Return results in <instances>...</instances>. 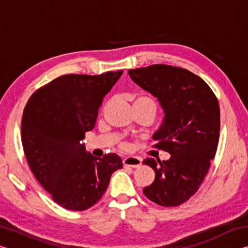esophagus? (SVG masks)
I'll return each mask as SVG.
<instances>
[{
    "label": "esophagus",
    "instance_id": "obj_1",
    "mask_svg": "<svg viewBox=\"0 0 248 248\" xmlns=\"http://www.w3.org/2000/svg\"><path fill=\"white\" fill-rule=\"evenodd\" d=\"M124 165L128 167H132V169H137V167L141 166V158L137 156H125L124 159Z\"/></svg>",
    "mask_w": 248,
    "mask_h": 248
}]
</instances>
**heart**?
Returning a JSON list of instances; mask_svg holds the SVG:
<instances>
[{"mask_svg": "<svg viewBox=\"0 0 248 248\" xmlns=\"http://www.w3.org/2000/svg\"><path fill=\"white\" fill-rule=\"evenodd\" d=\"M133 103H144V104H149V105H152V106L155 108V104L154 102L151 98L146 97V96H139V97H137L134 99Z\"/></svg>", "mask_w": 248, "mask_h": 248, "instance_id": "b5f03b06", "label": "heart"}]
</instances>
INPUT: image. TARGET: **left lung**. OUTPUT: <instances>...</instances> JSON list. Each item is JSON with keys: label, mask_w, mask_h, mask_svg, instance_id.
<instances>
[{"label": "left lung", "mask_w": 248, "mask_h": 248, "mask_svg": "<svg viewBox=\"0 0 248 248\" xmlns=\"http://www.w3.org/2000/svg\"><path fill=\"white\" fill-rule=\"evenodd\" d=\"M132 81L156 97L164 112L153 134L167 161L152 157L143 164L155 171L144 187L148 198L163 207H176L198 190L216 156L220 137V107L212 90L190 71L167 64L129 70Z\"/></svg>", "instance_id": "8db88e82"}]
</instances>
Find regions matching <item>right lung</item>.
Returning a JSON list of instances; mask_svg holds the SVG:
<instances>
[{"mask_svg":"<svg viewBox=\"0 0 248 248\" xmlns=\"http://www.w3.org/2000/svg\"><path fill=\"white\" fill-rule=\"evenodd\" d=\"M124 71L68 74L33 93L24 109L22 143L29 167L58 204L72 211L94 205L123 161L110 153L95 157L83 139L95 127L104 97Z\"/></svg>","mask_w":248,"mask_h":248,"instance_id":"add662e5","label":"right lung"}]
</instances>
